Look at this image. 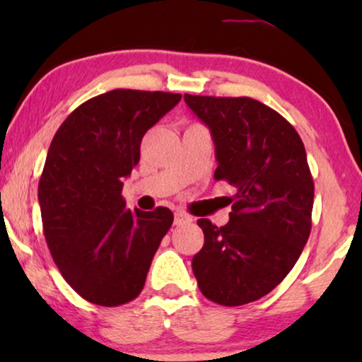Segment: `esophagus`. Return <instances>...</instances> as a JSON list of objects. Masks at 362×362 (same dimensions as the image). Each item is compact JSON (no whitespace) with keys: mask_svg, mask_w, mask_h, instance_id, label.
<instances>
[{"mask_svg":"<svg viewBox=\"0 0 362 362\" xmlns=\"http://www.w3.org/2000/svg\"><path fill=\"white\" fill-rule=\"evenodd\" d=\"M189 222H192V217L187 216L186 212H181V211L175 212V226H185V224H189Z\"/></svg>","mask_w":362,"mask_h":362,"instance_id":"34e87169","label":"esophagus"}]
</instances>
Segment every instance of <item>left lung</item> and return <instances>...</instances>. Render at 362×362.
<instances>
[{
    "instance_id": "obj_1",
    "label": "left lung",
    "mask_w": 362,
    "mask_h": 362,
    "mask_svg": "<svg viewBox=\"0 0 362 362\" xmlns=\"http://www.w3.org/2000/svg\"><path fill=\"white\" fill-rule=\"evenodd\" d=\"M185 102L211 130L214 177L237 189L226 226L197 221L204 245L192 272L214 303H250L288 275L310 237L315 185L303 141L279 112L254 98L185 93Z\"/></svg>"
}]
</instances>
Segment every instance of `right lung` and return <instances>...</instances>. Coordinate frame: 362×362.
<instances>
[{"label":"right lung","mask_w":362,"mask_h":362,"mask_svg":"<svg viewBox=\"0 0 362 362\" xmlns=\"http://www.w3.org/2000/svg\"><path fill=\"white\" fill-rule=\"evenodd\" d=\"M180 100L117 88L78 105L52 138L37 189L44 237L64 279L90 303L135 300L173 224L168 207L127 209L122 189L143 135Z\"/></svg>","instance_id":"obj_1"}]
</instances>
